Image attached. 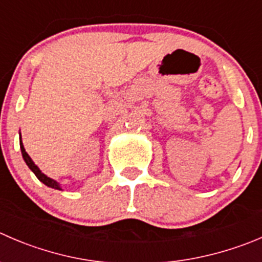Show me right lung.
I'll list each match as a JSON object with an SVG mask.
<instances>
[{"label":"right lung","instance_id":"right-lung-1","mask_svg":"<svg viewBox=\"0 0 262 262\" xmlns=\"http://www.w3.org/2000/svg\"><path fill=\"white\" fill-rule=\"evenodd\" d=\"M20 149H21V155H23V159H24L25 164L28 165V167H29L33 172H34L35 177H37L38 179L43 183V184H46L47 187H50V188H53V189L62 190L60 183H57L55 179H52V178H50V177H47L46 174H43V172L40 171L39 167H38L37 165L34 164V161L30 159V156L27 154V151H25V148H24V144H23V141H21V136H20Z\"/></svg>","mask_w":262,"mask_h":262}]
</instances>
